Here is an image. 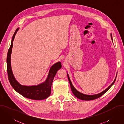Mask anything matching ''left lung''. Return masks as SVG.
Wrapping results in <instances>:
<instances>
[{"instance_id":"8db88e82","label":"left lung","mask_w":124,"mask_h":124,"mask_svg":"<svg viewBox=\"0 0 124 124\" xmlns=\"http://www.w3.org/2000/svg\"><path fill=\"white\" fill-rule=\"evenodd\" d=\"M111 40L112 41V42H113V39H112V34H111ZM67 76H68V80H69V83H70V88H71V89H72V92L74 94V95L77 97L78 98V99H80V100H85V101H90V100H95V99H96L100 97H101L102 95H103L106 92L108 91L109 89L113 85V84L114 83L115 80H116V78H117V74H116V77L115 78V79L114 80V81L112 82V83L107 88V89H105L104 91H103L102 92H101L99 94H96V95H85V94H82L81 93H80V92L78 91L77 90H76V88L74 87V86H73L71 81H70V78H69V76L68 75V74H67Z\"/></svg>"}]
</instances>
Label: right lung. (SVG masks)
<instances>
[{"mask_svg": "<svg viewBox=\"0 0 124 124\" xmlns=\"http://www.w3.org/2000/svg\"><path fill=\"white\" fill-rule=\"evenodd\" d=\"M17 28L14 34L10 47L7 56V71L9 82L14 89L23 96L32 100H42L48 98L51 93V87L54 78L58 70L61 68V62H58L53 65L50 68L46 79L45 82L37 86H25L20 84L14 77L11 68V56L15 36L19 30Z\"/></svg>", "mask_w": 124, "mask_h": 124, "instance_id": "obj_1", "label": "right lung"}]
</instances>
